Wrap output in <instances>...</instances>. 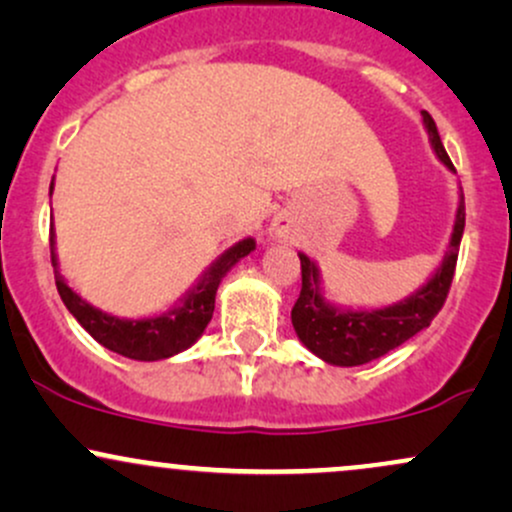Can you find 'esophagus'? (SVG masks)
I'll use <instances>...</instances> for the list:
<instances>
[{
  "instance_id": "34e87169",
  "label": "esophagus",
  "mask_w": 512,
  "mask_h": 512,
  "mask_svg": "<svg viewBox=\"0 0 512 512\" xmlns=\"http://www.w3.org/2000/svg\"><path fill=\"white\" fill-rule=\"evenodd\" d=\"M276 231H279V233H281V226H279V228H276Z\"/></svg>"
}]
</instances>
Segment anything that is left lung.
<instances>
[{
	"label": "left lung",
	"mask_w": 512,
	"mask_h": 512,
	"mask_svg": "<svg viewBox=\"0 0 512 512\" xmlns=\"http://www.w3.org/2000/svg\"><path fill=\"white\" fill-rule=\"evenodd\" d=\"M424 115V125L431 137L433 149L440 161L450 170L452 166L450 156L445 154L443 142L438 137V127L433 117L421 110ZM464 231V197L457 209L455 228H452L450 248L445 252V260L440 269L433 274L421 291L407 301L390 305L383 310H363V313H351V310H337L327 305L320 296V284H317V269L315 264L305 255L301 257V296H298L296 305L291 310L293 330H296L298 339L320 356L322 361L334 363V366H363V363L375 361V358L385 356L387 351L397 349L407 339L414 337L424 327L431 325L433 317L443 308L445 298L450 293L452 276H455L457 267V252H460V240Z\"/></svg>",
	"instance_id": "1"
}]
</instances>
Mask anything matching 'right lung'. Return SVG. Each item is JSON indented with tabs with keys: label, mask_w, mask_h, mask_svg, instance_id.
Masks as SVG:
<instances>
[{
	"label": "right lung",
	"mask_w": 512,
	"mask_h": 512,
	"mask_svg": "<svg viewBox=\"0 0 512 512\" xmlns=\"http://www.w3.org/2000/svg\"><path fill=\"white\" fill-rule=\"evenodd\" d=\"M52 248H55V233L50 231L52 267H57L55 250ZM252 250H255V240H240V243L233 245L231 250L223 252L221 260L204 274V279L199 281L197 289L185 298V303H182L180 308L170 310V315L151 317V320H120V317L101 313V310H96L93 305L81 301V298L64 284V279L57 269L55 284L69 313L79 320V325L84 327L98 344H103L105 349L115 351V354L120 356L134 358V361H161V358L180 354L182 349L195 344L199 334L207 330L211 315H214L216 289H219L221 276L226 274L240 257L250 255Z\"/></svg>",
	"instance_id": "obj_1"
}]
</instances>
